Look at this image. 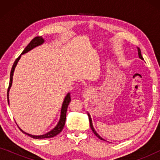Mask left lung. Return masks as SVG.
<instances>
[{
  "instance_id": "obj_1",
  "label": "left lung",
  "mask_w": 160,
  "mask_h": 160,
  "mask_svg": "<svg viewBox=\"0 0 160 160\" xmlns=\"http://www.w3.org/2000/svg\"><path fill=\"white\" fill-rule=\"evenodd\" d=\"M138 56H139V58L141 59V60H143V57H142V55H141V49H139V48H138ZM87 114H88V117H89V124H90V128H91V129H92V130L93 131V132H94V134H95L96 136H97L98 138H100V140H103L102 138L98 134L97 132H96V131L95 130V129H94V128H93V126H92V119H91V117H90V115L89 114V113H87Z\"/></svg>"
}]
</instances>
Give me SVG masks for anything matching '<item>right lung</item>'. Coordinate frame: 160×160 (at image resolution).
Instances as JSON below:
<instances>
[{
	"label": "right lung",
	"instance_id": "1",
	"mask_svg": "<svg viewBox=\"0 0 160 160\" xmlns=\"http://www.w3.org/2000/svg\"><path fill=\"white\" fill-rule=\"evenodd\" d=\"M43 42H44V40H43V38L41 36L35 37V38L32 39V40L29 43V44H28L27 47H25V49H24V51L22 52L21 55H22V54H23L27 53L28 52L30 51V50L33 49V48L38 47V46H39V45H41ZM21 55H19L18 58H17V60H15L14 65H13V66H12V71H11L10 82H9V85H8V91H7V99H8V104H9V100H8V92H9V89H10L11 86H12V84L13 75H14V71L15 67H16L17 62H18L19 59H20ZM70 101H71V93L68 92L66 95V96H65L64 101H63V102H62V108H61L60 118V120H59V122L58 123V124H57V126L55 127V128H54L53 130H52L51 131H50V132L46 133V134L42 135H32L28 134V133L24 132L23 130H22L21 129L19 128V130H20L23 133H25V135H28V136L31 137V138H35V139L48 138H52V137L55 136V135H58L59 133H60L61 131L62 130V129L65 126V119H66L67 108H68V105H69Z\"/></svg>",
	"mask_w": 160,
	"mask_h": 160
}]
</instances>
